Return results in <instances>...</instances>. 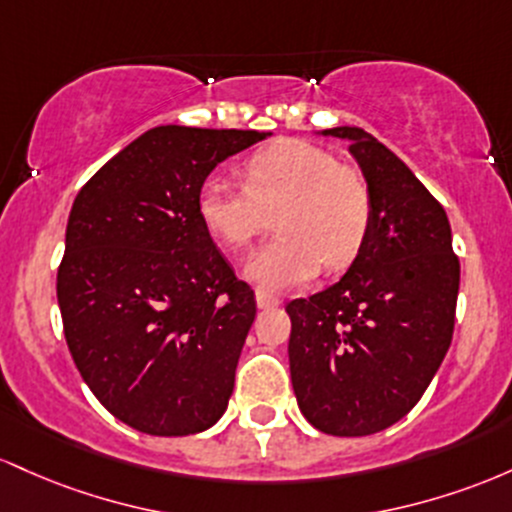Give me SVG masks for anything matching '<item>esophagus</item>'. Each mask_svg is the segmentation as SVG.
I'll return each instance as SVG.
<instances>
[{
    "label": "esophagus",
    "instance_id": "34e87169",
    "mask_svg": "<svg viewBox=\"0 0 512 512\" xmlns=\"http://www.w3.org/2000/svg\"><path fill=\"white\" fill-rule=\"evenodd\" d=\"M256 304H258V309L278 307L280 297L275 295V292H271V290H263V287H258V290H256Z\"/></svg>",
    "mask_w": 512,
    "mask_h": 512
}]
</instances>
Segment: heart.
Returning a JSON list of instances; mask_svg holds the SVG:
<instances>
[{"label":"heart","mask_w":512,"mask_h":512,"mask_svg":"<svg viewBox=\"0 0 512 512\" xmlns=\"http://www.w3.org/2000/svg\"><path fill=\"white\" fill-rule=\"evenodd\" d=\"M241 176L246 188L210 176L200 186L198 217L217 241L244 249L278 212L280 237L246 258V280L285 290L317 278L324 261L343 268L360 254L372 225L370 188L324 147H268L244 164Z\"/></svg>","instance_id":"1"}]
</instances>
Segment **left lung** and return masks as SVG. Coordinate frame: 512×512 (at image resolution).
<instances>
[{
    "label": "left lung",
    "instance_id": "1",
    "mask_svg": "<svg viewBox=\"0 0 512 512\" xmlns=\"http://www.w3.org/2000/svg\"><path fill=\"white\" fill-rule=\"evenodd\" d=\"M346 140L372 195L363 249L338 283L285 307L290 377L321 433H380L418 404L455 329L459 261L445 210L413 171L360 128Z\"/></svg>",
    "mask_w": 512,
    "mask_h": 512
}]
</instances>
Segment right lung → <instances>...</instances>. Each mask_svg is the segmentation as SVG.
<instances>
[{"label": "right lung", "instance_id": "right-lung-1", "mask_svg": "<svg viewBox=\"0 0 512 512\" xmlns=\"http://www.w3.org/2000/svg\"><path fill=\"white\" fill-rule=\"evenodd\" d=\"M271 132L159 125L74 198L57 304L86 387L125 426L191 435L227 411L254 290L198 217L217 164Z\"/></svg>", "mask_w": 512, "mask_h": 512}]
</instances>
